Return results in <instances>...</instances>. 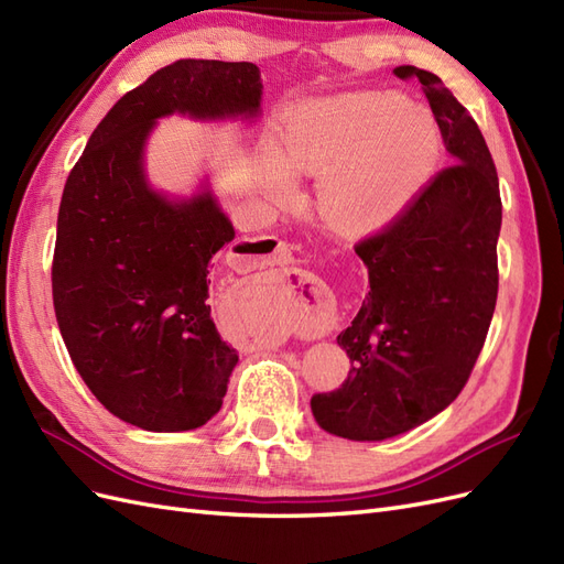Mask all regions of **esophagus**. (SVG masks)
<instances>
[{"instance_id":"esophagus-1","label":"esophagus","mask_w":564,"mask_h":564,"mask_svg":"<svg viewBox=\"0 0 564 564\" xmlns=\"http://www.w3.org/2000/svg\"><path fill=\"white\" fill-rule=\"evenodd\" d=\"M253 256H256V265L263 268V265H275V263L292 261V249H289L280 240L256 242V253ZM332 317H334L332 296L327 292H322V289H317V286H311L308 296H303L301 334L308 336V338H319L324 334H329Z\"/></svg>"}]
</instances>
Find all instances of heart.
<instances>
[{
    "label": "heart",
    "instance_id": "heart-1",
    "mask_svg": "<svg viewBox=\"0 0 564 564\" xmlns=\"http://www.w3.org/2000/svg\"><path fill=\"white\" fill-rule=\"evenodd\" d=\"M440 152L435 117L400 94H344L305 110L289 124L282 160L303 174H324L319 209L338 230L383 226L414 197ZM272 195L289 197L294 178L268 166Z\"/></svg>",
    "mask_w": 564,
    "mask_h": 564
}]
</instances>
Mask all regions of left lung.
I'll list each match as a JSON object with an SVG mask.
<instances>
[{
	"mask_svg": "<svg viewBox=\"0 0 564 564\" xmlns=\"http://www.w3.org/2000/svg\"><path fill=\"white\" fill-rule=\"evenodd\" d=\"M392 73L421 82L454 164L355 247L369 294L336 338L350 371L311 409L319 429L357 442L412 431L458 398L499 292L501 195L482 133L437 75L414 65Z\"/></svg>",
	"mask_w": 564,
	"mask_h": 564,
	"instance_id": "left-lung-1",
	"label": "left lung"
}]
</instances>
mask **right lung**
I'll return each mask as SVG.
<instances>
[{
    "label": "right lung",
    "mask_w": 564,
    "mask_h": 564,
    "mask_svg": "<svg viewBox=\"0 0 564 564\" xmlns=\"http://www.w3.org/2000/svg\"><path fill=\"white\" fill-rule=\"evenodd\" d=\"M261 94L253 63L176 61L117 100L65 181L51 265L58 329L96 400L135 429H199L237 365L207 303L230 218L207 185L191 199L152 191L145 141L174 112L251 119Z\"/></svg>",
    "instance_id": "obj_1"
}]
</instances>
